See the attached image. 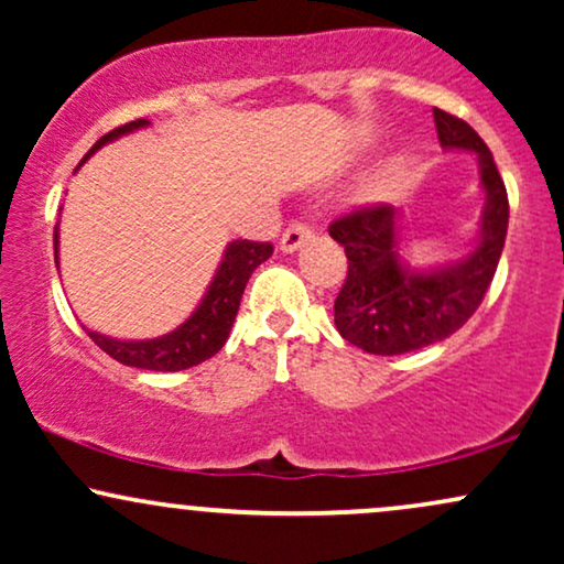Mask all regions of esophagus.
I'll return each instance as SVG.
<instances>
[{"instance_id":"esophagus-1","label":"esophagus","mask_w":564,"mask_h":564,"mask_svg":"<svg viewBox=\"0 0 564 564\" xmlns=\"http://www.w3.org/2000/svg\"><path fill=\"white\" fill-rule=\"evenodd\" d=\"M310 238V228L304 223H291L286 230H283L281 236V251H286V254H291V251H296L300 246L307 241Z\"/></svg>"}]
</instances>
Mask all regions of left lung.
Listing matches in <instances>:
<instances>
[{
    "mask_svg": "<svg viewBox=\"0 0 564 564\" xmlns=\"http://www.w3.org/2000/svg\"><path fill=\"white\" fill-rule=\"evenodd\" d=\"M443 151H469L485 191L475 249L456 262L416 270L400 257V212L364 206L334 219L332 238L345 246L347 281L334 302V323L349 345L371 355H403L448 339L480 307L494 281L509 228V198L494 153L467 121L435 108Z\"/></svg>",
    "mask_w": 564,
    "mask_h": 564,
    "instance_id": "8db88e82",
    "label": "left lung"
}]
</instances>
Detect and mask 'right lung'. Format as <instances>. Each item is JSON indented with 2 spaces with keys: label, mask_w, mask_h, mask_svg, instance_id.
<instances>
[{
  "label": "right lung",
  "mask_w": 564,
  "mask_h": 564,
  "mask_svg": "<svg viewBox=\"0 0 564 564\" xmlns=\"http://www.w3.org/2000/svg\"><path fill=\"white\" fill-rule=\"evenodd\" d=\"M151 121L138 119L129 121V124L113 129V132L102 134L100 140L89 148V153L79 161V166L93 156L95 151H100L108 142L119 140L121 134L134 132V129L148 127ZM76 166V170H79ZM55 264H57V228H55ZM273 254V246L270 243H257V241H230L225 249L223 262H219L215 278H212L209 289L200 296L198 307L193 310L191 318L180 323L177 328L156 339H111L106 334L87 332L89 339L95 341L102 352L111 355L113 360L124 366L145 368V371H185L204 364L206 358L217 355L228 341V334L232 328V321L238 315V304H241L243 289L249 283L251 273L264 260H270Z\"/></svg>",
  "instance_id": "add662e5"
}]
</instances>
